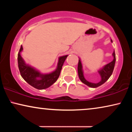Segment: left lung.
Masks as SVG:
<instances>
[{"mask_svg": "<svg viewBox=\"0 0 132 132\" xmlns=\"http://www.w3.org/2000/svg\"><path fill=\"white\" fill-rule=\"evenodd\" d=\"M111 42H112V40L111 39ZM112 55L113 56V61L111 62L109 64H106V65H104L103 67L100 70L98 71V73L100 74L101 76V80L98 83H97V84H94V83H91L88 82L85 79L84 76V73H83L82 70V63H81L80 59L79 60V63H78V67H77V70H78V75L79 77V79L80 80L82 81V82L84 83L86 85L91 88H97L98 86L102 85V84H103L104 83H105L106 81H107L112 74L113 73V69H114L115 67V61H116V57H115V51L113 52Z\"/></svg>", "mask_w": 132, "mask_h": 132, "instance_id": "8db88e82", "label": "left lung"}]
</instances>
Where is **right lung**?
Here are the masks:
<instances>
[{"label": "right lung", "mask_w": 132, "mask_h": 132, "mask_svg": "<svg viewBox=\"0 0 132 132\" xmlns=\"http://www.w3.org/2000/svg\"><path fill=\"white\" fill-rule=\"evenodd\" d=\"M23 50L21 46L18 53V66L21 77L30 85L38 89H44L53 85L60 75L62 65L68 55L62 56L59 57L57 68L49 74H41L32 67L25 64L24 60L20 55V52Z\"/></svg>", "instance_id": "add662e5"}]
</instances>
